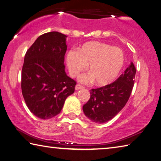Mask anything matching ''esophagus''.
Wrapping results in <instances>:
<instances>
[{
	"label": "esophagus",
	"mask_w": 161,
	"mask_h": 161,
	"mask_svg": "<svg viewBox=\"0 0 161 161\" xmlns=\"http://www.w3.org/2000/svg\"><path fill=\"white\" fill-rule=\"evenodd\" d=\"M83 88H84L83 86H82V85H80L77 84L76 85V87H75V90H79L80 89H83Z\"/></svg>",
	"instance_id": "34e87169"
}]
</instances>
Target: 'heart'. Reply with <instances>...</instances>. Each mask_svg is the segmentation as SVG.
Wrapping results in <instances>:
<instances>
[{"instance_id": "1", "label": "heart", "mask_w": 161, "mask_h": 161, "mask_svg": "<svg viewBox=\"0 0 161 161\" xmlns=\"http://www.w3.org/2000/svg\"><path fill=\"white\" fill-rule=\"evenodd\" d=\"M70 76L76 77L87 68L90 73L80 75L78 80L94 82L99 86L108 85L116 79L124 64L122 49L97 41L85 42L77 51L70 50L66 55Z\"/></svg>"}]
</instances>
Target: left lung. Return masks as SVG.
<instances>
[{"label": "left lung", "instance_id": "1", "mask_svg": "<svg viewBox=\"0 0 161 161\" xmlns=\"http://www.w3.org/2000/svg\"><path fill=\"white\" fill-rule=\"evenodd\" d=\"M136 69L132 62L113 83L90 90V99L83 107V113L92 122L106 123L125 106L134 85Z\"/></svg>", "mask_w": 161, "mask_h": 161}]
</instances>
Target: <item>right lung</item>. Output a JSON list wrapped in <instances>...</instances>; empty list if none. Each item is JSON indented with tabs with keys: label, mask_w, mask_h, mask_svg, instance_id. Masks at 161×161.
Wrapping results in <instances>:
<instances>
[{
	"label": "right lung",
	"mask_w": 161,
	"mask_h": 161,
	"mask_svg": "<svg viewBox=\"0 0 161 161\" xmlns=\"http://www.w3.org/2000/svg\"><path fill=\"white\" fill-rule=\"evenodd\" d=\"M67 35H42L26 52L21 72L22 94L31 112L48 119L61 112L76 83L65 72Z\"/></svg>",
	"instance_id": "1"
}]
</instances>
